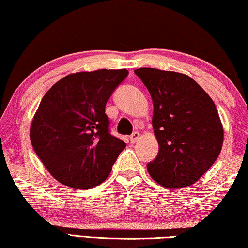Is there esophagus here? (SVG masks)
Instances as JSON below:
<instances>
[{"mask_svg": "<svg viewBox=\"0 0 248 248\" xmlns=\"http://www.w3.org/2000/svg\"><path fill=\"white\" fill-rule=\"evenodd\" d=\"M139 138H140V134H139L138 131H134V132H132V135L130 136V141L136 142Z\"/></svg>", "mask_w": 248, "mask_h": 248, "instance_id": "34e87169", "label": "esophagus"}]
</instances>
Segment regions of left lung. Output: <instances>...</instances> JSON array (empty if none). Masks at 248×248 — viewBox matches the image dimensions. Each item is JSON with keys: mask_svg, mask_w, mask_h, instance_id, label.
I'll return each instance as SVG.
<instances>
[{"mask_svg": "<svg viewBox=\"0 0 248 248\" xmlns=\"http://www.w3.org/2000/svg\"><path fill=\"white\" fill-rule=\"evenodd\" d=\"M153 100V128L158 154L147 164L149 175L164 187L198 181L220 154L224 129L211 97L189 76L142 67L135 71Z\"/></svg>", "mask_w": 248, "mask_h": 248, "instance_id": "left-lung-1", "label": "left lung"}]
</instances>
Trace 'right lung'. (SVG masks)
Returning a JSON list of instances; mask_svg holds the SVG:
<instances>
[{"label": "right lung", "instance_id": "add662e5", "mask_svg": "<svg viewBox=\"0 0 248 248\" xmlns=\"http://www.w3.org/2000/svg\"><path fill=\"white\" fill-rule=\"evenodd\" d=\"M127 69H99L65 76L45 94L31 124L30 139L58 182L92 189L109 176L125 147L110 134L106 104Z\"/></svg>", "mask_w": 248, "mask_h": 248}]
</instances>
